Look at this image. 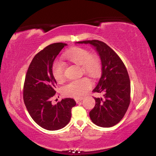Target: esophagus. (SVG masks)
Segmentation results:
<instances>
[{"instance_id": "1", "label": "esophagus", "mask_w": 156, "mask_h": 156, "mask_svg": "<svg viewBox=\"0 0 156 156\" xmlns=\"http://www.w3.org/2000/svg\"><path fill=\"white\" fill-rule=\"evenodd\" d=\"M83 99V98H78V99H75V101L76 103H79V102L81 101Z\"/></svg>"}]
</instances>
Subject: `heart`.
Masks as SVG:
<instances>
[{
    "label": "heart",
    "mask_w": 156,
    "mask_h": 156,
    "mask_svg": "<svg viewBox=\"0 0 156 156\" xmlns=\"http://www.w3.org/2000/svg\"><path fill=\"white\" fill-rule=\"evenodd\" d=\"M63 57L75 64L82 66V70L88 75L95 77L101 69V63L96 56H91L88 50L76 48L64 53ZM52 75L57 81L60 82L63 79L64 64L60 61H55L52 66ZM92 87V82L88 78L71 81L63 88L65 96L74 98H82Z\"/></svg>",
    "instance_id": "1"
}]
</instances>
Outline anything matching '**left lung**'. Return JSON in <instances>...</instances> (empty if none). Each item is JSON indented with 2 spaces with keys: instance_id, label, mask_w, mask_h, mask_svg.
<instances>
[{
  "instance_id": "obj_1",
  "label": "left lung",
  "mask_w": 156,
  "mask_h": 156,
  "mask_svg": "<svg viewBox=\"0 0 156 156\" xmlns=\"http://www.w3.org/2000/svg\"><path fill=\"white\" fill-rule=\"evenodd\" d=\"M76 43L90 44L101 63V76L93 92L104 93V98H95V106L89 113L91 120L101 127L113 126L123 118L130 104L131 84L126 68L105 43L92 40Z\"/></svg>"
}]
</instances>
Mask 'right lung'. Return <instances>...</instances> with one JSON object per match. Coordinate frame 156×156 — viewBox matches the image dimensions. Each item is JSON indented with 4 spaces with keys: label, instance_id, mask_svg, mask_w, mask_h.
I'll return each instance as SVG.
<instances>
[{
    "label": "right lung",
    "instance_id": "1",
    "mask_svg": "<svg viewBox=\"0 0 156 156\" xmlns=\"http://www.w3.org/2000/svg\"><path fill=\"white\" fill-rule=\"evenodd\" d=\"M66 43H55L45 47L33 58L25 76L23 100L28 113L42 128L56 131L65 127L71 118V109L76 105L73 99L64 98L52 104L56 91L52 66Z\"/></svg>",
    "mask_w": 156,
    "mask_h": 156
}]
</instances>
